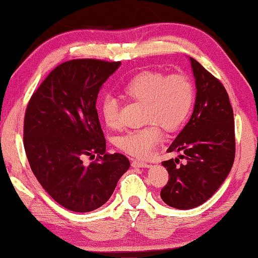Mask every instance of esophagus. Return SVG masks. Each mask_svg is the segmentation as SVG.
Wrapping results in <instances>:
<instances>
[{
	"label": "esophagus",
	"mask_w": 258,
	"mask_h": 258,
	"mask_svg": "<svg viewBox=\"0 0 258 258\" xmlns=\"http://www.w3.org/2000/svg\"><path fill=\"white\" fill-rule=\"evenodd\" d=\"M132 166L135 168H146L149 166V164L146 163V161H141V160H133Z\"/></svg>",
	"instance_id": "34e87169"
}]
</instances>
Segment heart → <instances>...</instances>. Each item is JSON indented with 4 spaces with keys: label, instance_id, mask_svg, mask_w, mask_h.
<instances>
[{
    "label": "heart",
    "instance_id": "heart-1",
    "mask_svg": "<svg viewBox=\"0 0 258 258\" xmlns=\"http://www.w3.org/2000/svg\"><path fill=\"white\" fill-rule=\"evenodd\" d=\"M121 92L132 101L145 104V127L125 133L117 139L121 151L135 158H147L161 140L163 127L173 132L186 120L195 101V87L184 74H166L147 71L134 75L121 87ZM100 113L108 127L119 124V104L115 98L107 95L100 102Z\"/></svg>",
    "mask_w": 258,
    "mask_h": 258
}]
</instances>
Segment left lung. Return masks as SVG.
<instances>
[{
    "label": "left lung",
    "mask_w": 258,
    "mask_h": 258,
    "mask_svg": "<svg viewBox=\"0 0 258 258\" xmlns=\"http://www.w3.org/2000/svg\"><path fill=\"white\" fill-rule=\"evenodd\" d=\"M196 78L195 109L168 152L182 151L181 164L176 158L161 165L169 180L160 191L168 206L191 209L212 197L228 176L235 156L233 110L223 84L190 58Z\"/></svg>",
    "instance_id": "left-lung-1"
}]
</instances>
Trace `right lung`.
I'll return each mask as SVG.
<instances>
[{
	"label": "right lung",
	"mask_w": 258,
	"mask_h": 258,
	"mask_svg": "<svg viewBox=\"0 0 258 258\" xmlns=\"http://www.w3.org/2000/svg\"><path fill=\"white\" fill-rule=\"evenodd\" d=\"M119 66L120 61H66L46 76L27 104L24 147L30 168L52 199L69 211L101 207L130 167L124 155L106 152L95 108L100 87ZM86 155L97 158L85 165Z\"/></svg>",
	"instance_id": "1"
}]
</instances>
